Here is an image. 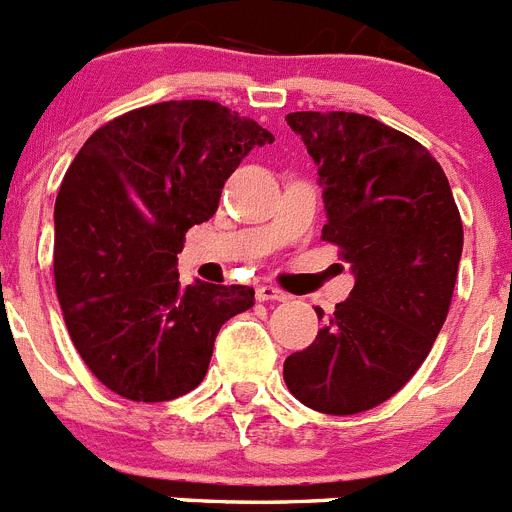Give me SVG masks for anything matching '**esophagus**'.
I'll return each instance as SVG.
<instances>
[{
	"label": "esophagus",
	"instance_id": "esophagus-1",
	"mask_svg": "<svg viewBox=\"0 0 512 512\" xmlns=\"http://www.w3.org/2000/svg\"><path fill=\"white\" fill-rule=\"evenodd\" d=\"M256 297H259L261 302H269V300L284 302V300H287V292L277 289V287H274V284H264V287L256 289Z\"/></svg>",
	"mask_w": 512,
	"mask_h": 512
}]
</instances>
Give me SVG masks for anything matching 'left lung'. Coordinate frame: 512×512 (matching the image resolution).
<instances>
[{"mask_svg":"<svg viewBox=\"0 0 512 512\" xmlns=\"http://www.w3.org/2000/svg\"><path fill=\"white\" fill-rule=\"evenodd\" d=\"M287 125L318 166L323 241L356 282L287 356L284 382L318 413H364L408 384L441 333L464 228L441 164L410 135L356 112H289Z\"/></svg>","mask_w":512,"mask_h":512,"instance_id":"1","label":"left lung"}]
</instances>
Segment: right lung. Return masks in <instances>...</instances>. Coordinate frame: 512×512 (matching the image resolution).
Returning a JSON list of instances; mask_svg holds the SVG:
<instances>
[{"instance_id":"add662e5","label":"right lung","mask_w":512,"mask_h":512,"mask_svg":"<svg viewBox=\"0 0 512 512\" xmlns=\"http://www.w3.org/2000/svg\"><path fill=\"white\" fill-rule=\"evenodd\" d=\"M256 120L207 99L158 102L102 125L63 176L53 212L56 292L94 377L135 402H166L205 379L217 330L253 307V287H182L176 253L210 220L253 148Z\"/></svg>"}]
</instances>
